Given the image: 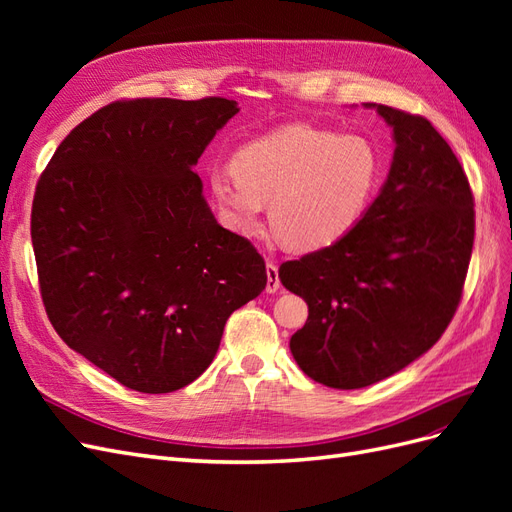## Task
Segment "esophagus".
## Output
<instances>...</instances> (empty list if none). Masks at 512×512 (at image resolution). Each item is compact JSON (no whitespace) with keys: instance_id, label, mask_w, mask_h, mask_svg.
Instances as JSON below:
<instances>
[{"instance_id":"34e87169","label":"esophagus","mask_w":512,"mask_h":512,"mask_svg":"<svg viewBox=\"0 0 512 512\" xmlns=\"http://www.w3.org/2000/svg\"><path fill=\"white\" fill-rule=\"evenodd\" d=\"M280 273H277V267L273 262H267V292H277L280 290Z\"/></svg>"}]
</instances>
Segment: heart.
<instances>
[{"instance_id":"1","label":"heart","mask_w":512,"mask_h":512,"mask_svg":"<svg viewBox=\"0 0 512 512\" xmlns=\"http://www.w3.org/2000/svg\"><path fill=\"white\" fill-rule=\"evenodd\" d=\"M380 181V149L367 136L294 123L245 143L232 173H211L209 192L237 235H258L271 203L275 235L292 250L314 252L359 226Z\"/></svg>"}]
</instances>
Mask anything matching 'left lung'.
<instances>
[{
  "instance_id": "8db88e82",
  "label": "left lung",
  "mask_w": 512,
  "mask_h": 512,
  "mask_svg": "<svg viewBox=\"0 0 512 512\" xmlns=\"http://www.w3.org/2000/svg\"><path fill=\"white\" fill-rule=\"evenodd\" d=\"M367 106L395 138L378 198L342 241L280 267L282 284L309 312L290 352L303 374L331 389L380 382L438 342L474 245V196L440 132L421 115Z\"/></svg>"
}]
</instances>
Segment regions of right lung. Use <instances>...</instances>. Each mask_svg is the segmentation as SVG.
<instances>
[{
    "label": "right lung",
    "mask_w": 512,
    "mask_h": 512,
    "mask_svg": "<svg viewBox=\"0 0 512 512\" xmlns=\"http://www.w3.org/2000/svg\"><path fill=\"white\" fill-rule=\"evenodd\" d=\"M235 100L136 98L79 123L38 179L32 243L64 342L138 393L194 382L265 260L215 222L192 166Z\"/></svg>",
    "instance_id": "1"
}]
</instances>
